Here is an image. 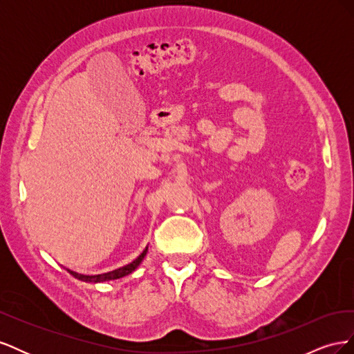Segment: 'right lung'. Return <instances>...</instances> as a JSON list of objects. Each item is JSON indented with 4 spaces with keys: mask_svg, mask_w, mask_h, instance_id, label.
<instances>
[{
    "mask_svg": "<svg viewBox=\"0 0 354 354\" xmlns=\"http://www.w3.org/2000/svg\"><path fill=\"white\" fill-rule=\"evenodd\" d=\"M146 251H147V248L143 251V254L138 257V259L136 260V261H133L131 264H128V266H125V267H122V269H118V270H115V272H111V273H106V274H97V276H82V274H77V273H73V272H71L75 277H78V279H81V281H85V282H106V281H113V279H120V277H122V276H127V274H130L131 272H134L136 269H137V266L142 263V260L145 259V255H146Z\"/></svg>",
    "mask_w": 354,
    "mask_h": 354,
    "instance_id": "1",
    "label": "right lung"
}]
</instances>
